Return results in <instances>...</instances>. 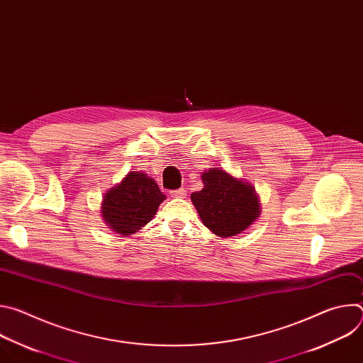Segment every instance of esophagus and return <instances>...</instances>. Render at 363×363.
Returning <instances> with one entry per match:
<instances>
[{"label":"esophagus","instance_id":"1","mask_svg":"<svg viewBox=\"0 0 363 363\" xmlns=\"http://www.w3.org/2000/svg\"><path fill=\"white\" fill-rule=\"evenodd\" d=\"M171 195H172L174 198H185V195H186V189H185V188L175 189V191H172V192H171Z\"/></svg>","mask_w":363,"mask_h":363}]
</instances>
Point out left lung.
Wrapping results in <instances>:
<instances>
[{"instance_id": "1", "label": "left lung", "mask_w": 363, "mask_h": 363, "mask_svg": "<svg viewBox=\"0 0 363 363\" xmlns=\"http://www.w3.org/2000/svg\"><path fill=\"white\" fill-rule=\"evenodd\" d=\"M203 188L191 194L202 224L221 238L247 230L260 216V201L252 185L220 168L202 172Z\"/></svg>"}]
</instances>
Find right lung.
<instances>
[{
    "label": "right lung",
    "mask_w": 363,
    "mask_h": 363,
    "mask_svg": "<svg viewBox=\"0 0 363 363\" xmlns=\"http://www.w3.org/2000/svg\"><path fill=\"white\" fill-rule=\"evenodd\" d=\"M165 198L152 178L143 172L130 171L121 184L105 194L101 217L112 231L130 235L153 218Z\"/></svg>",
    "instance_id": "1"
}]
</instances>
